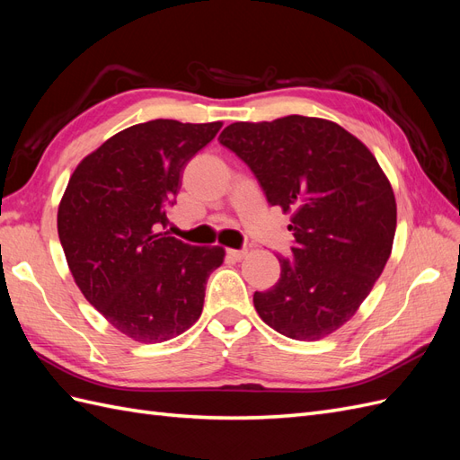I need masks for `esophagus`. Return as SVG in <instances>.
<instances>
[{
	"label": "esophagus",
	"instance_id": "esophagus-1",
	"mask_svg": "<svg viewBox=\"0 0 460 460\" xmlns=\"http://www.w3.org/2000/svg\"><path fill=\"white\" fill-rule=\"evenodd\" d=\"M226 255L234 261H242L247 255V249H226Z\"/></svg>",
	"mask_w": 460,
	"mask_h": 460
}]
</instances>
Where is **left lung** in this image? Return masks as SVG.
<instances>
[{
    "label": "left lung",
    "instance_id": "1",
    "mask_svg": "<svg viewBox=\"0 0 460 460\" xmlns=\"http://www.w3.org/2000/svg\"><path fill=\"white\" fill-rule=\"evenodd\" d=\"M291 213V255L280 278L255 291L259 316L282 336L314 341L336 332L367 299L392 253L397 205L368 147L340 124L289 115L234 122L218 136Z\"/></svg>",
    "mask_w": 460,
    "mask_h": 460
}]
</instances>
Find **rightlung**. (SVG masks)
I'll use <instances>...</instances> for the list:
<instances>
[{
  "label": "right lung",
  "mask_w": 460,
  "mask_h": 460,
  "mask_svg": "<svg viewBox=\"0 0 460 460\" xmlns=\"http://www.w3.org/2000/svg\"><path fill=\"white\" fill-rule=\"evenodd\" d=\"M222 122L155 119L115 134L80 161L58 230L76 286L124 336L161 343L201 316L205 284L225 261L163 232L188 161Z\"/></svg>",
  "instance_id": "right-lung-1"
}]
</instances>
